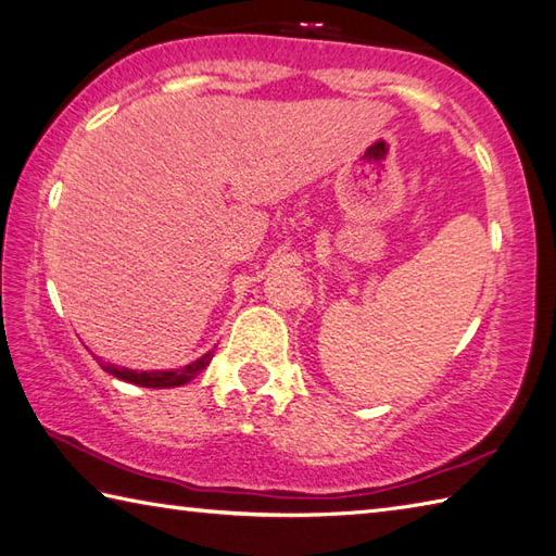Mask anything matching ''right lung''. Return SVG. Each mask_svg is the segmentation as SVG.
<instances>
[{"label": "right lung", "instance_id": "right-lung-1", "mask_svg": "<svg viewBox=\"0 0 556 556\" xmlns=\"http://www.w3.org/2000/svg\"><path fill=\"white\" fill-rule=\"evenodd\" d=\"M213 353H206L203 357H199L191 365L175 369V371H134L127 367H115V365H103L105 371H110L112 377H117L122 381L136 383V387H146V389H173V387H182V383L191 381L197 377L201 369L208 367Z\"/></svg>", "mask_w": 556, "mask_h": 556}]
</instances>
